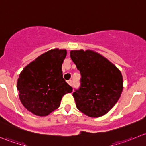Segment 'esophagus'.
Wrapping results in <instances>:
<instances>
[{"label":"esophagus","instance_id":"1","mask_svg":"<svg viewBox=\"0 0 146 146\" xmlns=\"http://www.w3.org/2000/svg\"><path fill=\"white\" fill-rule=\"evenodd\" d=\"M67 82H68V85H72V80H68Z\"/></svg>","mask_w":146,"mask_h":146}]
</instances>
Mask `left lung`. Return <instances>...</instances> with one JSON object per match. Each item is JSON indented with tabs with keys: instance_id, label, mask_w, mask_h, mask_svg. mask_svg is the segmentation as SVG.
Returning a JSON list of instances; mask_svg holds the SVG:
<instances>
[{
	"instance_id": "1",
	"label": "left lung",
	"mask_w": 146,
	"mask_h": 146,
	"mask_svg": "<svg viewBox=\"0 0 146 146\" xmlns=\"http://www.w3.org/2000/svg\"><path fill=\"white\" fill-rule=\"evenodd\" d=\"M70 56L81 75L80 88L73 93L76 107L88 117L104 115L115 105L123 90L120 70L92 50H72Z\"/></svg>"
}]
</instances>
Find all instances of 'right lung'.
I'll return each instance as SVG.
<instances>
[{"instance_id": "obj_1", "label": "right lung", "mask_w": 146, "mask_h": 146, "mask_svg": "<svg viewBox=\"0 0 146 146\" xmlns=\"http://www.w3.org/2000/svg\"><path fill=\"white\" fill-rule=\"evenodd\" d=\"M66 49L54 48L38 56L23 68L17 82L19 98L32 114L46 117L58 109L62 97L73 88L63 78Z\"/></svg>"}]
</instances>
